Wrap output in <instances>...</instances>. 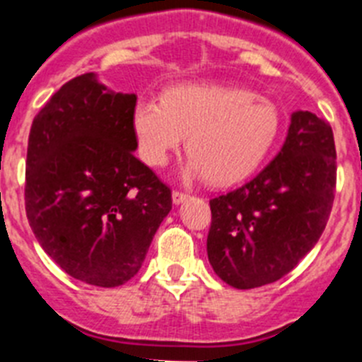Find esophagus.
Returning <instances> with one entry per match:
<instances>
[{
	"instance_id": "1",
	"label": "esophagus",
	"mask_w": 362,
	"mask_h": 362,
	"mask_svg": "<svg viewBox=\"0 0 362 362\" xmlns=\"http://www.w3.org/2000/svg\"><path fill=\"white\" fill-rule=\"evenodd\" d=\"M187 197L188 194H185V192H179V190L172 192V201H174V204H181Z\"/></svg>"
}]
</instances>
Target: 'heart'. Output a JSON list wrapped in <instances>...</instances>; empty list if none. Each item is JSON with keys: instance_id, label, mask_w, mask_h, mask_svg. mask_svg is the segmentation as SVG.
Masks as SVG:
<instances>
[{"instance_id": "heart-1", "label": "heart", "mask_w": 362, "mask_h": 362, "mask_svg": "<svg viewBox=\"0 0 362 362\" xmlns=\"http://www.w3.org/2000/svg\"><path fill=\"white\" fill-rule=\"evenodd\" d=\"M132 129L143 161L165 166L185 145L190 153L185 174L230 187L263 165L283 132L274 101L246 88L223 85L172 86L158 99H139Z\"/></svg>"}]
</instances>
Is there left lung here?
<instances>
[{
    "label": "left lung",
    "mask_w": 362,
    "mask_h": 362,
    "mask_svg": "<svg viewBox=\"0 0 362 362\" xmlns=\"http://www.w3.org/2000/svg\"><path fill=\"white\" fill-rule=\"evenodd\" d=\"M337 179L332 127L292 114L286 141L254 179L210 199L206 252L214 272L239 290L286 276L321 238Z\"/></svg>",
    "instance_id": "obj_1"
}]
</instances>
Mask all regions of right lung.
Listing matches in <instances>:
<instances>
[{
	"label": "right lung",
	"mask_w": 362,
	"mask_h": 362,
	"mask_svg": "<svg viewBox=\"0 0 362 362\" xmlns=\"http://www.w3.org/2000/svg\"><path fill=\"white\" fill-rule=\"evenodd\" d=\"M136 101L83 74L47 101L28 136L32 232L69 276L103 288L136 276L172 210L170 188L134 156Z\"/></svg>",
	"instance_id": "add662e5"
}]
</instances>
